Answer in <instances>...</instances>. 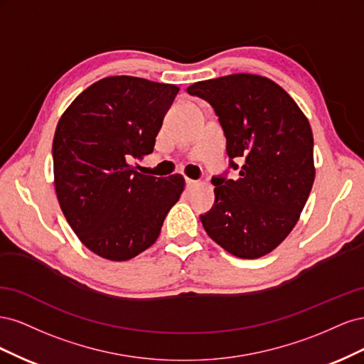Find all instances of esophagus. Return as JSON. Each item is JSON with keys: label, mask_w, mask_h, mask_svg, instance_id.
I'll list each match as a JSON object with an SVG mask.
<instances>
[{"label": "esophagus", "mask_w": 364, "mask_h": 364, "mask_svg": "<svg viewBox=\"0 0 364 364\" xmlns=\"http://www.w3.org/2000/svg\"><path fill=\"white\" fill-rule=\"evenodd\" d=\"M200 182L199 181H193V179H186V186L188 188H196V186H199Z\"/></svg>", "instance_id": "obj_1"}]
</instances>
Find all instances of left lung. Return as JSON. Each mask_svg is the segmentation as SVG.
I'll return each mask as SVG.
<instances>
[{
	"label": "left lung",
	"instance_id": "obj_1",
	"mask_svg": "<svg viewBox=\"0 0 364 364\" xmlns=\"http://www.w3.org/2000/svg\"><path fill=\"white\" fill-rule=\"evenodd\" d=\"M186 92L206 100L222 124L238 179L213 178L215 202L200 215L206 234L234 257L255 259L287 238L313 188V132L282 87L238 73L197 82Z\"/></svg>",
	"mask_w": 364,
	"mask_h": 364
}]
</instances>
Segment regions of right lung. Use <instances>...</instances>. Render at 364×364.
<instances>
[{
    "instance_id": "obj_1",
    "label": "right lung",
    "mask_w": 364,
    "mask_h": 364,
    "mask_svg": "<svg viewBox=\"0 0 364 364\" xmlns=\"http://www.w3.org/2000/svg\"><path fill=\"white\" fill-rule=\"evenodd\" d=\"M179 87L134 75L87 86L62 114L53 139L54 190L82 243L109 261H127L161 234L185 188L182 174L155 178L129 159L155 147Z\"/></svg>"
}]
</instances>
